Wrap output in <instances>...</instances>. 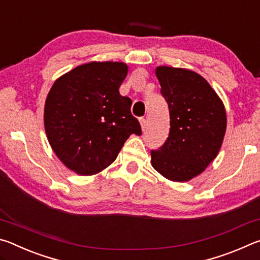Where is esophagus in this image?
<instances>
[{
	"label": "esophagus",
	"mask_w": 260,
	"mask_h": 260,
	"mask_svg": "<svg viewBox=\"0 0 260 260\" xmlns=\"http://www.w3.org/2000/svg\"><path fill=\"white\" fill-rule=\"evenodd\" d=\"M140 124L143 131L147 128V119H144V118H140Z\"/></svg>",
	"instance_id": "esophagus-1"
}]
</instances>
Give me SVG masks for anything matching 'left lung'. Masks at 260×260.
<instances>
[{"instance_id": "left-lung-1", "label": "left lung", "mask_w": 260, "mask_h": 260, "mask_svg": "<svg viewBox=\"0 0 260 260\" xmlns=\"http://www.w3.org/2000/svg\"><path fill=\"white\" fill-rule=\"evenodd\" d=\"M156 76L171 128L165 143L151 150V164L166 179L188 181L218 155L226 132L225 108L208 81L190 70L159 67Z\"/></svg>"}]
</instances>
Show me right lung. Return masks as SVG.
<instances>
[{
    "instance_id": "1",
    "label": "right lung",
    "mask_w": 260,
    "mask_h": 260,
    "mask_svg": "<svg viewBox=\"0 0 260 260\" xmlns=\"http://www.w3.org/2000/svg\"><path fill=\"white\" fill-rule=\"evenodd\" d=\"M124 63L91 61L57 79L47 96L45 128L57 157L81 175L112 164L131 134L141 135L132 100L119 94Z\"/></svg>"
}]
</instances>
